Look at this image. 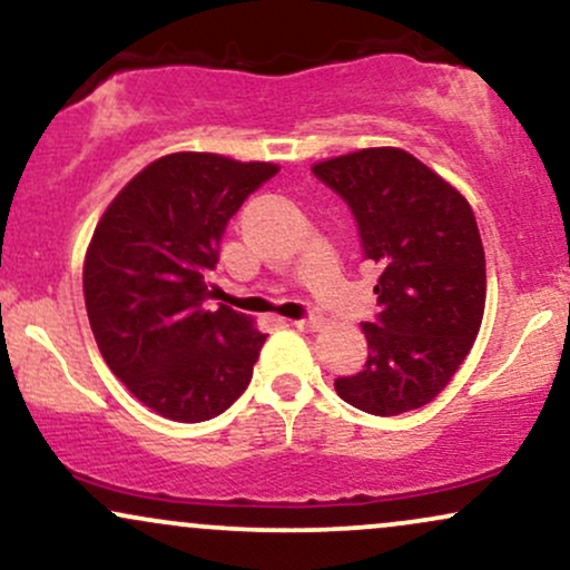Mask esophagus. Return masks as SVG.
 Masks as SVG:
<instances>
[{
	"label": "esophagus",
	"instance_id": "1",
	"mask_svg": "<svg viewBox=\"0 0 570 570\" xmlns=\"http://www.w3.org/2000/svg\"><path fill=\"white\" fill-rule=\"evenodd\" d=\"M322 324H324L322 316H303V318H297V322H294V326H297V330H303V332L322 330Z\"/></svg>",
	"mask_w": 570,
	"mask_h": 570
}]
</instances>
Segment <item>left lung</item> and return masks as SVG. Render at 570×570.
Masks as SVG:
<instances>
[{"label": "left lung", "instance_id": "1", "mask_svg": "<svg viewBox=\"0 0 570 570\" xmlns=\"http://www.w3.org/2000/svg\"><path fill=\"white\" fill-rule=\"evenodd\" d=\"M318 181L351 208L364 259L381 267L367 362L337 377L343 402L370 415L429 404L466 353L485 313V248L472 206L442 176L394 147L316 163Z\"/></svg>", "mask_w": 570, "mask_h": 570}]
</instances>
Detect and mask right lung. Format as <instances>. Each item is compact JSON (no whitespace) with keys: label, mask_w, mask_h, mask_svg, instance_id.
<instances>
[{"label":"right lung","mask_w":570,"mask_h":570,"mask_svg":"<svg viewBox=\"0 0 570 570\" xmlns=\"http://www.w3.org/2000/svg\"><path fill=\"white\" fill-rule=\"evenodd\" d=\"M273 163L176 153L109 203L85 257L90 330L117 381L168 421L217 417L246 391L265 337L233 307H208L227 222Z\"/></svg>","instance_id":"obj_1"}]
</instances>
